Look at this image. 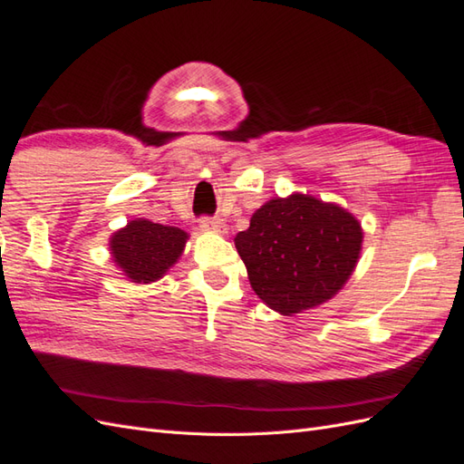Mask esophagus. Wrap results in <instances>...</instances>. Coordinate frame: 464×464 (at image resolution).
<instances>
[{
  "label": "esophagus",
  "instance_id": "34e87169",
  "mask_svg": "<svg viewBox=\"0 0 464 464\" xmlns=\"http://www.w3.org/2000/svg\"><path fill=\"white\" fill-rule=\"evenodd\" d=\"M199 227H201V230L213 232V234H224V232H227V224H224V220H220V218L205 217V218H201Z\"/></svg>",
  "mask_w": 464,
  "mask_h": 464
}]
</instances>
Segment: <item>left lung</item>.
Here are the masks:
<instances>
[{
    "instance_id": "1",
    "label": "left lung",
    "mask_w": 464,
    "mask_h": 464,
    "mask_svg": "<svg viewBox=\"0 0 464 464\" xmlns=\"http://www.w3.org/2000/svg\"><path fill=\"white\" fill-rule=\"evenodd\" d=\"M362 237L360 222L343 207L292 193L257 208L234 244L257 296L292 315L331 300L346 285Z\"/></svg>"
}]
</instances>
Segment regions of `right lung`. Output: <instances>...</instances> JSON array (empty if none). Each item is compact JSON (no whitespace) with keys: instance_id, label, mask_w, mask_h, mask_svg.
Returning a JSON list of instances; mask_svg holds the SVG:
<instances>
[{"instance_id":"right-lung-1","label":"right lung","mask_w":464,"mask_h":464,"mask_svg":"<svg viewBox=\"0 0 464 464\" xmlns=\"http://www.w3.org/2000/svg\"><path fill=\"white\" fill-rule=\"evenodd\" d=\"M188 237V232L176 227L137 218L114 232L110 237V251L131 283L149 285L162 278L179 259Z\"/></svg>"}]
</instances>
